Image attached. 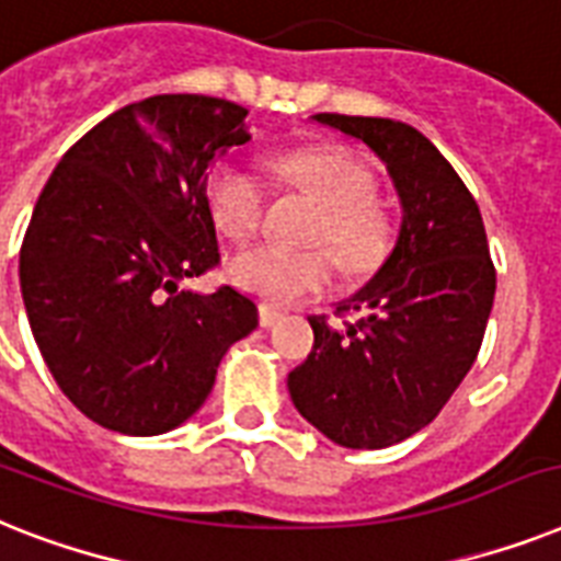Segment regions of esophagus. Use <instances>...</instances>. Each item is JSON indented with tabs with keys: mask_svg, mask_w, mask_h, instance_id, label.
<instances>
[{
	"mask_svg": "<svg viewBox=\"0 0 561 561\" xmlns=\"http://www.w3.org/2000/svg\"><path fill=\"white\" fill-rule=\"evenodd\" d=\"M279 320H282V311H276V308H271V305H259V322H262V328L276 325Z\"/></svg>",
	"mask_w": 561,
	"mask_h": 561,
	"instance_id": "34e87169",
	"label": "esophagus"
}]
</instances>
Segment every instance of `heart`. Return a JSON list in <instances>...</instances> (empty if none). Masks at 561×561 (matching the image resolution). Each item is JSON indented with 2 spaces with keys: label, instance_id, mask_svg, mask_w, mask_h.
<instances>
[{
  "label": "heart",
  "instance_id": "b5f03b06",
  "mask_svg": "<svg viewBox=\"0 0 561 561\" xmlns=\"http://www.w3.org/2000/svg\"><path fill=\"white\" fill-rule=\"evenodd\" d=\"M273 178L320 204L308 239L328 244L336 262L352 273H366L389 250V216L375 198V172L343 147H305L276 154ZM207 207L216 227L230 239L253 236L265 213V184L239 163H221L207 181ZM331 253L322 248L285 250L253 244L227 265L233 285L271 305H288L320 294L334 276Z\"/></svg>",
  "mask_w": 561,
  "mask_h": 561
}]
</instances>
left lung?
Wrapping results in <instances>:
<instances>
[{
    "mask_svg": "<svg viewBox=\"0 0 561 561\" xmlns=\"http://www.w3.org/2000/svg\"><path fill=\"white\" fill-rule=\"evenodd\" d=\"M366 144L400 198L394 250L340 302L359 320L311 317L313 348L288 375L305 421L348 449H383L438 417L461 386L493 311L495 267L476 198L430 138L389 117L313 115Z\"/></svg>",
    "mask_w": 561,
    "mask_h": 561,
    "instance_id": "8db88e82",
    "label": "left lung"
}]
</instances>
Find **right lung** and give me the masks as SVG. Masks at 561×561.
<instances>
[{
    "instance_id": "add662e5",
    "label": "right lung",
    "mask_w": 561,
    "mask_h": 561,
    "mask_svg": "<svg viewBox=\"0 0 561 561\" xmlns=\"http://www.w3.org/2000/svg\"><path fill=\"white\" fill-rule=\"evenodd\" d=\"M248 140V108L230 100L154 94L85 131L39 193L22 302L62 394L100 426H181L259 325L256 302L230 285L181 290L218 265L209 163Z\"/></svg>"
}]
</instances>
